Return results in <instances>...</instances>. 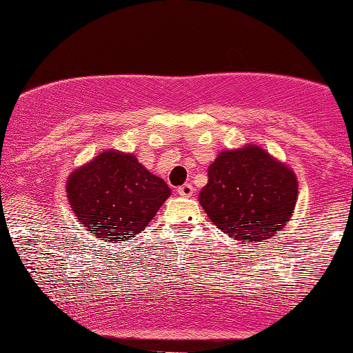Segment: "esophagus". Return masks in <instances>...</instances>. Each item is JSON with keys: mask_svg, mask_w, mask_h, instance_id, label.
<instances>
[{"mask_svg": "<svg viewBox=\"0 0 353 353\" xmlns=\"http://www.w3.org/2000/svg\"><path fill=\"white\" fill-rule=\"evenodd\" d=\"M193 193H194V188H193V186H191L190 183L181 185L180 188H178V194H180V196L190 198V196H193Z\"/></svg>", "mask_w": 353, "mask_h": 353, "instance_id": "34e87169", "label": "esophagus"}]
</instances>
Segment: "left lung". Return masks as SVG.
Here are the masks:
<instances>
[{"instance_id":"1","label":"left lung","mask_w":353,"mask_h":353,"mask_svg":"<svg viewBox=\"0 0 353 353\" xmlns=\"http://www.w3.org/2000/svg\"><path fill=\"white\" fill-rule=\"evenodd\" d=\"M199 203L217 228L237 241L260 242L290 221L298 181L288 167L249 145L217 155Z\"/></svg>"}]
</instances>
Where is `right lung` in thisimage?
Instances as JSON below:
<instances>
[{
    "label": "right lung",
    "mask_w": 353,
    "mask_h": 353,
    "mask_svg": "<svg viewBox=\"0 0 353 353\" xmlns=\"http://www.w3.org/2000/svg\"><path fill=\"white\" fill-rule=\"evenodd\" d=\"M68 201L80 224L112 243L141 232L170 196L162 178L152 175L134 155L103 152L73 172L67 181Z\"/></svg>",
    "instance_id": "add662e5"
}]
</instances>
